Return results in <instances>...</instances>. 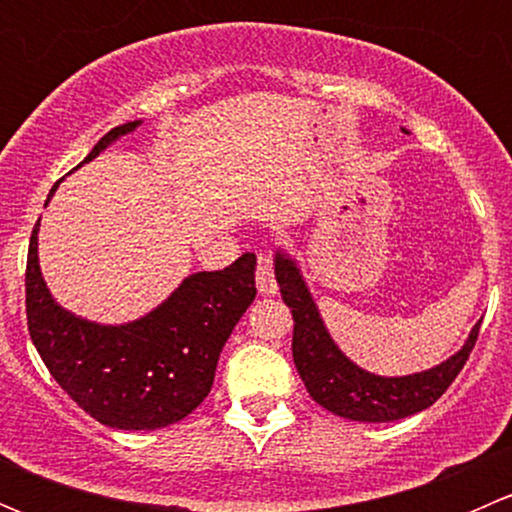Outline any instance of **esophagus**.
Instances as JSON below:
<instances>
[{"instance_id":"1","label":"esophagus","mask_w":512,"mask_h":512,"mask_svg":"<svg viewBox=\"0 0 512 512\" xmlns=\"http://www.w3.org/2000/svg\"><path fill=\"white\" fill-rule=\"evenodd\" d=\"M257 292L262 297H275L280 292L275 280V270H272V257L267 252H260L257 255Z\"/></svg>"}]
</instances>
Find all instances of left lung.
Wrapping results in <instances>:
<instances>
[{
    "label": "left lung",
    "instance_id": "1",
    "mask_svg": "<svg viewBox=\"0 0 512 512\" xmlns=\"http://www.w3.org/2000/svg\"><path fill=\"white\" fill-rule=\"evenodd\" d=\"M275 277L282 299L292 309V356L309 396L319 406L349 421H399L428 409L461 374L468 354L476 347L480 322L456 354L431 369L406 376L371 374L337 347L297 260L282 247L275 252Z\"/></svg>",
    "mask_w": 512,
    "mask_h": 512
}]
</instances>
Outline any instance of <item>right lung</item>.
<instances>
[{"label": "right lung", "mask_w": 512, "mask_h": 512, "mask_svg": "<svg viewBox=\"0 0 512 512\" xmlns=\"http://www.w3.org/2000/svg\"><path fill=\"white\" fill-rule=\"evenodd\" d=\"M141 123L108 131L84 163ZM56 188L59 183L44 208ZM39 223L27 257V324L56 384L86 414L121 431H156L198 409L210 394L225 342L257 294L255 255L247 252L225 270L188 275L133 322L101 324L64 309L49 292L39 267Z\"/></svg>", "instance_id": "obj_1"}]
</instances>
